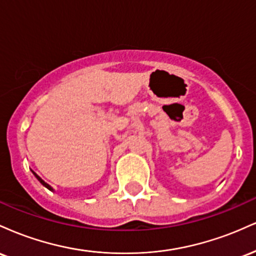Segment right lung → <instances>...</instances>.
Returning a JSON list of instances; mask_svg holds the SVG:
<instances>
[{
    "mask_svg": "<svg viewBox=\"0 0 256 256\" xmlns=\"http://www.w3.org/2000/svg\"><path fill=\"white\" fill-rule=\"evenodd\" d=\"M32 173H34V176H36V178L38 179V180H40V183H42V184L44 185V186H46V188H48V189H49V190H52V186H50V185H49V184H46V182H44V180H43V179L40 177V176H37V174H36V173H34V171H32Z\"/></svg>",
    "mask_w": 256,
    "mask_h": 256,
    "instance_id": "1",
    "label": "right lung"
}]
</instances>
